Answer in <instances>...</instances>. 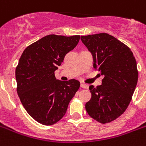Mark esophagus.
Wrapping results in <instances>:
<instances>
[{
  "label": "esophagus",
  "instance_id": "1",
  "mask_svg": "<svg viewBox=\"0 0 146 146\" xmlns=\"http://www.w3.org/2000/svg\"><path fill=\"white\" fill-rule=\"evenodd\" d=\"M81 87L82 88H88V85H86V84H84V83H81Z\"/></svg>",
  "mask_w": 146,
  "mask_h": 146
}]
</instances>
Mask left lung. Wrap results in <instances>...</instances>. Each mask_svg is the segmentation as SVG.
Here are the masks:
<instances>
[{
    "label": "left lung",
    "mask_w": 146,
    "mask_h": 146,
    "mask_svg": "<svg viewBox=\"0 0 146 146\" xmlns=\"http://www.w3.org/2000/svg\"><path fill=\"white\" fill-rule=\"evenodd\" d=\"M92 52L94 68L104 76L102 85H90L88 114L101 124L115 120L131 103L138 81L137 61L131 48L106 33L81 36Z\"/></svg>",
    "instance_id": "1"
}]
</instances>
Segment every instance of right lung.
<instances>
[{"label": "right lung", "instance_id": "obj_1", "mask_svg": "<svg viewBox=\"0 0 146 146\" xmlns=\"http://www.w3.org/2000/svg\"><path fill=\"white\" fill-rule=\"evenodd\" d=\"M79 39V35H47L28 46L20 57L15 68L18 95L28 114L43 125L61 120L79 90L78 80H57L54 71Z\"/></svg>", "mask_w": 146, "mask_h": 146}]
</instances>
